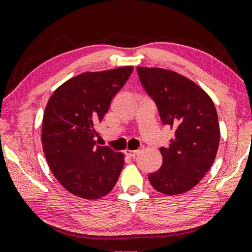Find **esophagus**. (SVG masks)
<instances>
[{"label": "esophagus", "instance_id": "1", "mask_svg": "<svg viewBox=\"0 0 252 252\" xmlns=\"http://www.w3.org/2000/svg\"><path fill=\"white\" fill-rule=\"evenodd\" d=\"M124 153H125V155L127 157H135L136 156V154H137V150H129V149H126L125 151H124Z\"/></svg>", "mask_w": 252, "mask_h": 252}]
</instances>
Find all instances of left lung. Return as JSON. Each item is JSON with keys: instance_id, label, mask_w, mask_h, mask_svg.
Listing matches in <instances>:
<instances>
[{"instance_id": "1", "label": "left lung", "mask_w": 252, "mask_h": 252, "mask_svg": "<svg viewBox=\"0 0 252 252\" xmlns=\"http://www.w3.org/2000/svg\"><path fill=\"white\" fill-rule=\"evenodd\" d=\"M136 70L161 123L174 130L168 147L159 149L163 164L149 174V181L163 194H182L194 188L215 161L220 141L216 106L199 86L177 72L142 66Z\"/></svg>"}]
</instances>
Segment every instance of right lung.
Here are the masks:
<instances>
[{
    "mask_svg": "<svg viewBox=\"0 0 252 252\" xmlns=\"http://www.w3.org/2000/svg\"><path fill=\"white\" fill-rule=\"evenodd\" d=\"M133 66L86 72L60 86L44 110L42 147L55 178L71 194L97 199L118 181L124 155L96 146L101 123Z\"/></svg>",
    "mask_w": 252,
    "mask_h": 252,
    "instance_id": "add662e5",
    "label": "right lung"
}]
</instances>
